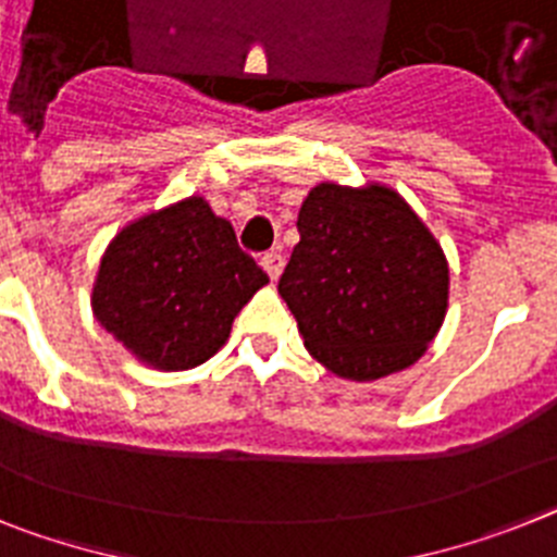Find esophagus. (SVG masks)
Masks as SVG:
<instances>
[{"label":"esophagus","mask_w":557,"mask_h":557,"mask_svg":"<svg viewBox=\"0 0 557 557\" xmlns=\"http://www.w3.org/2000/svg\"><path fill=\"white\" fill-rule=\"evenodd\" d=\"M260 265H263L265 274H269L271 280H277L280 274H283V255H280V251H269V255H263Z\"/></svg>","instance_id":"1"}]
</instances>
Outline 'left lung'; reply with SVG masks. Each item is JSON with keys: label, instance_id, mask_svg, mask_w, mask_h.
Returning <instances> with one entry per match:
<instances>
[{"label": "left lung", "instance_id": "8db88e82", "mask_svg": "<svg viewBox=\"0 0 557 557\" xmlns=\"http://www.w3.org/2000/svg\"><path fill=\"white\" fill-rule=\"evenodd\" d=\"M280 297L308 354L339 380L376 382L424 357L447 314L442 243L394 186L322 181L297 214Z\"/></svg>", "mask_w": 557, "mask_h": 557}]
</instances>
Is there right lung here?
Wrapping results in <instances>:
<instances>
[{
  "label": "right lung",
  "mask_w": 557,
  "mask_h": 557,
  "mask_svg": "<svg viewBox=\"0 0 557 557\" xmlns=\"http://www.w3.org/2000/svg\"><path fill=\"white\" fill-rule=\"evenodd\" d=\"M269 283L203 195L144 212L101 255L90 306L141 366L189 371L226 345L240 308Z\"/></svg>",
  "instance_id": "obj_1"
}]
</instances>
